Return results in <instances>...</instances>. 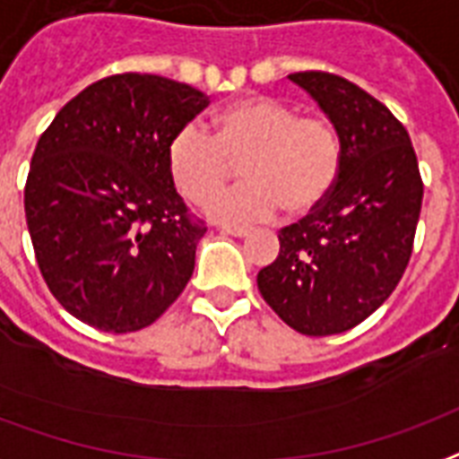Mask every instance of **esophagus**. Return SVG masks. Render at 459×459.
Returning a JSON list of instances; mask_svg holds the SVG:
<instances>
[{
	"mask_svg": "<svg viewBox=\"0 0 459 459\" xmlns=\"http://www.w3.org/2000/svg\"><path fill=\"white\" fill-rule=\"evenodd\" d=\"M223 233L226 236H236V238H246V236H250V229H246V226H223Z\"/></svg>",
	"mask_w": 459,
	"mask_h": 459,
	"instance_id": "obj_1",
	"label": "esophagus"
}]
</instances>
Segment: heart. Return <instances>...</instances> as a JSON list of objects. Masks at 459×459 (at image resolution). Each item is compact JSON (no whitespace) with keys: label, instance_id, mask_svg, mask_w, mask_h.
<instances>
[{"label":"heart","instance_id":"obj_1","mask_svg":"<svg viewBox=\"0 0 459 459\" xmlns=\"http://www.w3.org/2000/svg\"><path fill=\"white\" fill-rule=\"evenodd\" d=\"M213 134L186 124L169 138L165 162L186 202L206 204L241 162L247 179L217 195L206 213L223 223L264 221L284 209L304 216L331 195L341 172V141L333 126L264 94L226 104L213 117Z\"/></svg>","mask_w":459,"mask_h":459}]
</instances>
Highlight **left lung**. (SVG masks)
I'll use <instances>...</instances> for the list:
<instances>
[{"instance_id":"8db88e82","label":"left lung","mask_w":459,"mask_h":459,"mask_svg":"<svg viewBox=\"0 0 459 459\" xmlns=\"http://www.w3.org/2000/svg\"><path fill=\"white\" fill-rule=\"evenodd\" d=\"M341 141V172L325 202L280 230V253L257 290L304 335L351 331L396 290L413 250L423 182L406 128L358 84L294 73Z\"/></svg>"}]
</instances>
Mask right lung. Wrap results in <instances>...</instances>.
<instances>
[{
    "label": "right lung",
    "mask_w": 459,
    "mask_h": 459,
    "mask_svg": "<svg viewBox=\"0 0 459 459\" xmlns=\"http://www.w3.org/2000/svg\"><path fill=\"white\" fill-rule=\"evenodd\" d=\"M209 97L160 74L90 84L39 138L23 209L40 274L82 324L131 333L160 318L195 273L206 233L165 152Z\"/></svg>",
    "instance_id": "1"
}]
</instances>
